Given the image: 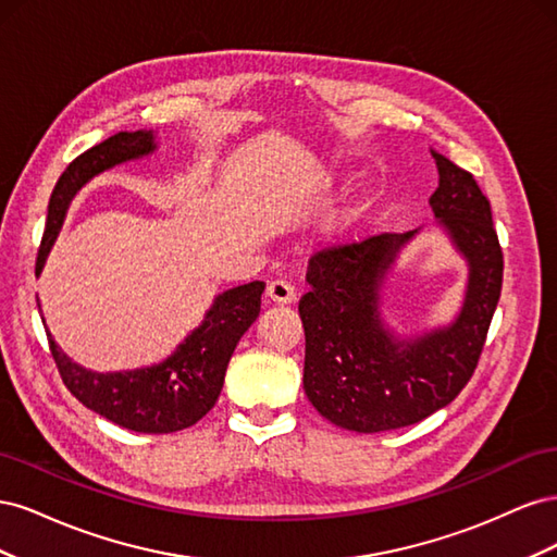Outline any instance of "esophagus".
<instances>
[{"label": "esophagus", "instance_id": "34e87169", "mask_svg": "<svg viewBox=\"0 0 557 557\" xmlns=\"http://www.w3.org/2000/svg\"><path fill=\"white\" fill-rule=\"evenodd\" d=\"M267 297L276 301V305H293V301L297 299V293L288 281L276 278L267 285Z\"/></svg>", "mask_w": 557, "mask_h": 557}]
</instances>
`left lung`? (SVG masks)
<instances>
[{
    "label": "left lung",
    "mask_w": 557,
    "mask_h": 557,
    "mask_svg": "<svg viewBox=\"0 0 557 557\" xmlns=\"http://www.w3.org/2000/svg\"><path fill=\"white\" fill-rule=\"evenodd\" d=\"M430 153L440 174L430 195L434 227L467 267L450 320L399 332L383 313L401 250L428 227L323 250L307 267L309 293L299 299L305 393L336 428L385 432L444 409L474 374L491 327L504 269L491 205L474 176L434 148Z\"/></svg>",
    "instance_id": "left-lung-1"
}]
</instances>
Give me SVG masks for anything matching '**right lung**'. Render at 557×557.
I'll list each match as a JSON object with an SVG mask.
<instances>
[{
    "instance_id": "1",
    "label": "right lung",
    "mask_w": 557,
    "mask_h": 557,
    "mask_svg": "<svg viewBox=\"0 0 557 557\" xmlns=\"http://www.w3.org/2000/svg\"><path fill=\"white\" fill-rule=\"evenodd\" d=\"M158 150V134L153 129L117 132L107 141L92 146L78 156L60 176L48 201L46 232L37 258V276L50 256L58 234L64 225L74 197L81 188L117 164L144 160ZM262 281H252L218 293L205 320L188 332V336L160 362L144 364L123 372H92L74 362L48 334L50 352L70 393L90 411L104 416L111 423L141 434H166L195 425L205 418L223 391L225 372L234 348L244 332L256 323L260 313ZM41 311V301L37 297Z\"/></svg>"
}]
</instances>
